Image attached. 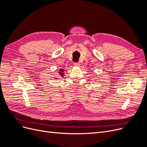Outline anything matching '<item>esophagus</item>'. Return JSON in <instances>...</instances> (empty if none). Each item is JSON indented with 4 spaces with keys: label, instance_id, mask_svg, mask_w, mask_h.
Here are the masks:
<instances>
[{
    "label": "esophagus",
    "instance_id": "obj_1",
    "mask_svg": "<svg viewBox=\"0 0 147 147\" xmlns=\"http://www.w3.org/2000/svg\"><path fill=\"white\" fill-rule=\"evenodd\" d=\"M74 65L75 66H79L80 65V63H78V62H76V63H74Z\"/></svg>",
    "mask_w": 147,
    "mask_h": 147
}]
</instances>
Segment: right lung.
<instances>
[{
  "instance_id": "obj_1",
  "label": "right lung",
  "mask_w": 147,
  "mask_h": 147,
  "mask_svg": "<svg viewBox=\"0 0 147 147\" xmlns=\"http://www.w3.org/2000/svg\"><path fill=\"white\" fill-rule=\"evenodd\" d=\"M63 72V70H61V72H59V74H60V75H61V76H63V75H64V74Z\"/></svg>"
}]
</instances>
